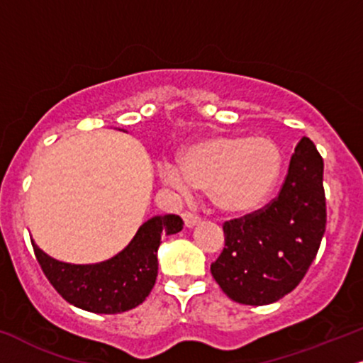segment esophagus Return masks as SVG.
Instances as JSON below:
<instances>
[{
  "instance_id": "34e87169",
  "label": "esophagus",
  "mask_w": 363,
  "mask_h": 363,
  "mask_svg": "<svg viewBox=\"0 0 363 363\" xmlns=\"http://www.w3.org/2000/svg\"><path fill=\"white\" fill-rule=\"evenodd\" d=\"M182 217H183V222H185L186 229H194L195 225H199V223H200V218L191 212H185Z\"/></svg>"
}]
</instances>
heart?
<instances>
[{
    "mask_svg": "<svg viewBox=\"0 0 363 363\" xmlns=\"http://www.w3.org/2000/svg\"><path fill=\"white\" fill-rule=\"evenodd\" d=\"M281 169L283 155L269 138L217 134L186 147L180 167L161 164V177L180 194L207 190L213 207L225 216H245L266 202Z\"/></svg>",
    "mask_w": 363,
    "mask_h": 363,
    "instance_id": "b5f03b06",
    "label": "heart"
}]
</instances>
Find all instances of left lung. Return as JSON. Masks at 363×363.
<instances>
[{"mask_svg": "<svg viewBox=\"0 0 363 363\" xmlns=\"http://www.w3.org/2000/svg\"><path fill=\"white\" fill-rule=\"evenodd\" d=\"M326 225L323 158L310 138L291 156L288 177L266 208L223 223L225 247L210 266L232 301L271 305L291 293L315 261Z\"/></svg>", "mask_w": 363, "mask_h": 363, "instance_id": "left-lung-1", "label": "left lung"}]
</instances>
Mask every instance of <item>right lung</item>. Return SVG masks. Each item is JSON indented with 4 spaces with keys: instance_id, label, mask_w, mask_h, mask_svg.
Returning a JSON list of instances; mask_svg holds the SVG:
<instances>
[{
    "instance_id": "right-lung-1",
    "label": "right lung",
    "mask_w": 363,
    "mask_h": 363,
    "mask_svg": "<svg viewBox=\"0 0 363 363\" xmlns=\"http://www.w3.org/2000/svg\"><path fill=\"white\" fill-rule=\"evenodd\" d=\"M183 229L178 216H156L138 229L131 242L107 261L70 264L57 261L33 244L35 256L53 288L70 305L99 315L133 310L147 298L158 276L161 237Z\"/></svg>"
}]
</instances>
